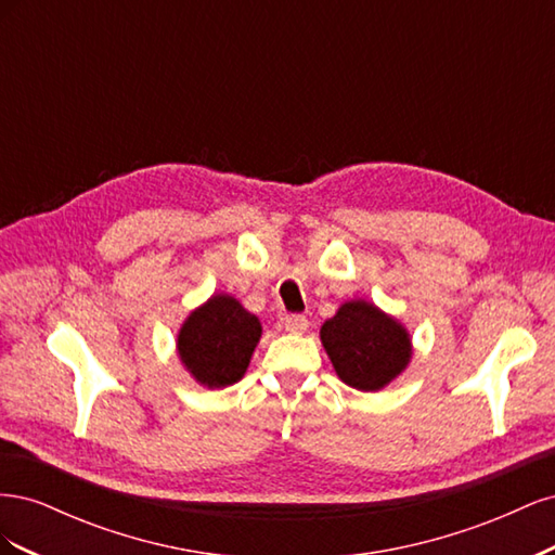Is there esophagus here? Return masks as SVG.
<instances>
[{"label": "esophagus", "mask_w": 555, "mask_h": 555, "mask_svg": "<svg viewBox=\"0 0 555 555\" xmlns=\"http://www.w3.org/2000/svg\"><path fill=\"white\" fill-rule=\"evenodd\" d=\"M308 326H310V322H308V317H304V314H287V317H284V331L306 333Z\"/></svg>", "instance_id": "esophagus-1"}]
</instances>
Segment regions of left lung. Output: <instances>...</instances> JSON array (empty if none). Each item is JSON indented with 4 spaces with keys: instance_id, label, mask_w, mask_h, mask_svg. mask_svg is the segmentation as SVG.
Wrapping results in <instances>:
<instances>
[{
    "instance_id": "8db88e82",
    "label": "left lung",
    "mask_w": 555,
    "mask_h": 555,
    "mask_svg": "<svg viewBox=\"0 0 555 555\" xmlns=\"http://www.w3.org/2000/svg\"><path fill=\"white\" fill-rule=\"evenodd\" d=\"M319 338L338 377L359 391L384 389L412 359L408 328L367 300L343 304Z\"/></svg>"
}]
</instances>
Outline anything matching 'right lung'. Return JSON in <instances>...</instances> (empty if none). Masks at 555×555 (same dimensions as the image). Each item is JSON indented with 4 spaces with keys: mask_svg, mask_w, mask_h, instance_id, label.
<instances>
[{
    "mask_svg": "<svg viewBox=\"0 0 555 555\" xmlns=\"http://www.w3.org/2000/svg\"><path fill=\"white\" fill-rule=\"evenodd\" d=\"M259 338V319L233 296L215 294L184 319L178 357L198 384L224 389L245 375Z\"/></svg>",
    "mask_w": 555,
    "mask_h": 555,
    "instance_id": "right-lung-1",
    "label": "right lung"
}]
</instances>
